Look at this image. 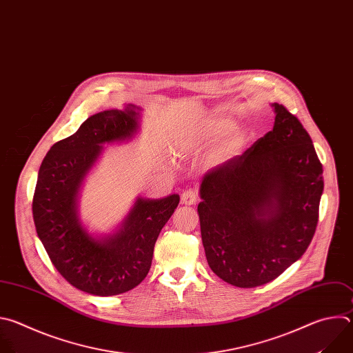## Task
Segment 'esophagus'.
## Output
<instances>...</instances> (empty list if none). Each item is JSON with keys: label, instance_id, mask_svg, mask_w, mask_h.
Here are the masks:
<instances>
[{"label": "esophagus", "instance_id": "esophagus-1", "mask_svg": "<svg viewBox=\"0 0 353 353\" xmlns=\"http://www.w3.org/2000/svg\"><path fill=\"white\" fill-rule=\"evenodd\" d=\"M199 201V194L194 189H188L182 193V203L186 205H193Z\"/></svg>", "mask_w": 353, "mask_h": 353}]
</instances>
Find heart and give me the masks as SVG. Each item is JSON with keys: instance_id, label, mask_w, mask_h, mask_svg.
<instances>
[{"instance_id": "obj_1", "label": "heart", "mask_w": 353, "mask_h": 353, "mask_svg": "<svg viewBox=\"0 0 353 353\" xmlns=\"http://www.w3.org/2000/svg\"><path fill=\"white\" fill-rule=\"evenodd\" d=\"M231 126H232V122L225 118H220V117L208 118L199 128L197 140L201 145H214L231 129ZM242 142H243V137L241 132L238 130L231 132L223 142V153L228 156L235 154L241 148Z\"/></svg>"}]
</instances>
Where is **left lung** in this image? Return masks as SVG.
<instances>
[{"label": "left lung", "mask_w": 353, "mask_h": 353, "mask_svg": "<svg viewBox=\"0 0 353 353\" xmlns=\"http://www.w3.org/2000/svg\"><path fill=\"white\" fill-rule=\"evenodd\" d=\"M272 107V130L200 185L207 263L239 288L264 285L299 260L319 221L323 165L299 119L283 104Z\"/></svg>", "instance_id": "left-lung-1"}]
</instances>
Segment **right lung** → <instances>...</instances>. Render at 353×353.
I'll list each match as a JSON object with an SVG mask.
<instances>
[{
    "label": "right lung",
    "instance_id": "add662e5",
    "mask_svg": "<svg viewBox=\"0 0 353 353\" xmlns=\"http://www.w3.org/2000/svg\"><path fill=\"white\" fill-rule=\"evenodd\" d=\"M139 108L107 110L88 118L81 128L57 142L44 157L32 210L37 235L58 272L75 288L112 296L137 287L149 274L156 241L179 203L139 197L121 230L94 238L78 217L81 185L104 143L132 139L139 129Z\"/></svg>",
    "mask_w": 353,
    "mask_h": 353
}]
</instances>
